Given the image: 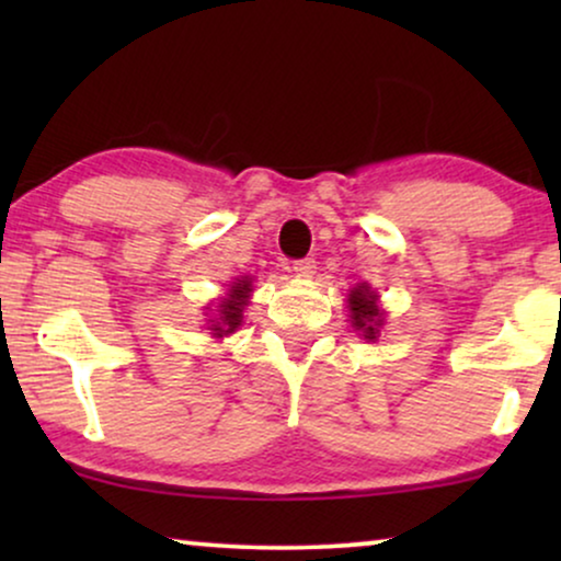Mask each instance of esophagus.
Wrapping results in <instances>:
<instances>
[{
    "instance_id": "esophagus-1",
    "label": "esophagus",
    "mask_w": 561,
    "mask_h": 561,
    "mask_svg": "<svg viewBox=\"0 0 561 561\" xmlns=\"http://www.w3.org/2000/svg\"><path fill=\"white\" fill-rule=\"evenodd\" d=\"M294 273L298 275V278H311V275L317 273V260H313V257L296 260V263H294Z\"/></svg>"
}]
</instances>
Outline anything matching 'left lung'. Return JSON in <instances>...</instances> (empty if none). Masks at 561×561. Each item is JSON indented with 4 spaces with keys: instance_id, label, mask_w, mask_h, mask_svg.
Returning <instances> with one entry per match:
<instances>
[{
    "instance_id": "8db88e82",
    "label": "left lung",
    "mask_w": 561,
    "mask_h": 561,
    "mask_svg": "<svg viewBox=\"0 0 561 561\" xmlns=\"http://www.w3.org/2000/svg\"><path fill=\"white\" fill-rule=\"evenodd\" d=\"M347 309L350 321L357 332H363L367 342H375L382 327V311L378 306V294L367 286V283H357L347 294Z\"/></svg>"
}]
</instances>
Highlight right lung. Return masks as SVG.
I'll use <instances>...</instances> for the list:
<instances>
[{"instance_id": "add662e5", "label": "right lung", "mask_w": 561, "mask_h": 561, "mask_svg": "<svg viewBox=\"0 0 561 561\" xmlns=\"http://www.w3.org/2000/svg\"><path fill=\"white\" fill-rule=\"evenodd\" d=\"M250 294H252L250 275L234 278V283L227 288V296L221 298L217 309H209L214 313V317L209 319V329L214 336H227L240 329L242 311H244V306L250 304Z\"/></svg>"}]
</instances>
